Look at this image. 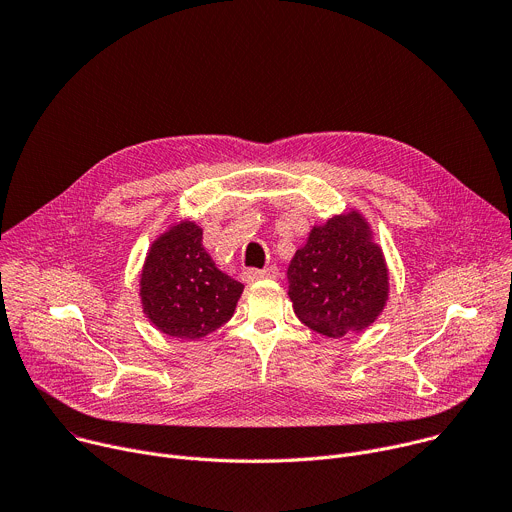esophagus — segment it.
Masks as SVG:
<instances>
[{
	"instance_id": "esophagus-1",
	"label": "esophagus",
	"mask_w": 512,
	"mask_h": 512,
	"mask_svg": "<svg viewBox=\"0 0 512 512\" xmlns=\"http://www.w3.org/2000/svg\"><path fill=\"white\" fill-rule=\"evenodd\" d=\"M275 277H279V269L275 265H269L265 269H245L243 271V279L247 283L257 281V279H275Z\"/></svg>"
}]
</instances>
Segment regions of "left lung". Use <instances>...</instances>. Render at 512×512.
<instances>
[{
	"label": "left lung",
	"mask_w": 512,
	"mask_h": 512,
	"mask_svg": "<svg viewBox=\"0 0 512 512\" xmlns=\"http://www.w3.org/2000/svg\"><path fill=\"white\" fill-rule=\"evenodd\" d=\"M287 281L296 316L328 338L371 326L389 294L383 253L358 212L314 227L291 259Z\"/></svg>",
	"instance_id": "obj_1"
}]
</instances>
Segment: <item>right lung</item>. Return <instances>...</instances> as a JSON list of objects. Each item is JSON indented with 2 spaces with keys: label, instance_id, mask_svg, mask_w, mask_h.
Wrapping results in <instances>:
<instances>
[{
  "label": "right lung",
  "instance_id": "1",
  "mask_svg": "<svg viewBox=\"0 0 512 512\" xmlns=\"http://www.w3.org/2000/svg\"><path fill=\"white\" fill-rule=\"evenodd\" d=\"M139 285L150 322L182 340L202 338L229 322L243 294V283L216 269L202 247V229L190 221L152 245Z\"/></svg>",
  "mask_w": 512,
  "mask_h": 512
}]
</instances>
